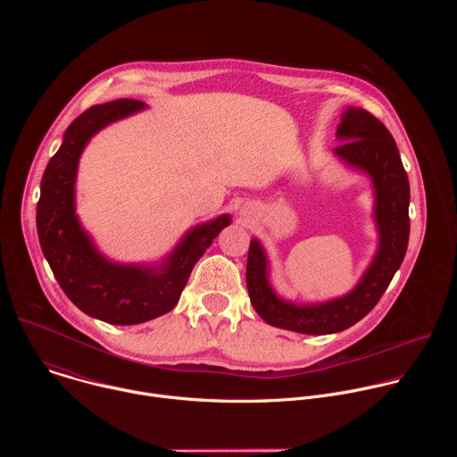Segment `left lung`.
Wrapping results in <instances>:
<instances>
[{"mask_svg":"<svg viewBox=\"0 0 457 457\" xmlns=\"http://www.w3.org/2000/svg\"><path fill=\"white\" fill-rule=\"evenodd\" d=\"M333 150L345 166L365 173L372 182V219L378 249L358 284L345 295L296 303L282 298L270 282V258L258 238H251L245 282L254 311L273 328L302 335H333L349 329L372 311L400 270L411 233V187L396 141L372 113L347 106L340 117Z\"/></svg>","mask_w":457,"mask_h":457,"instance_id":"left-lung-1","label":"left lung"}]
</instances>
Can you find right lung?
Masks as SVG:
<instances>
[{
	"mask_svg": "<svg viewBox=\"0 0 457 457\" xmlns=\"http://www.w3.org/2000/svg\"><path fill=\"white\" fill-rule=\"evenodd\" d=\"M146 108L141 101L117 99L83 112L46 164L36 212L43 254L64 295L85 314L112 325H136L171 311L193 266L231 224L228 213L197 224L155 264H120L97 249L76 213L81 154L103 128Z\"/></svg>",
	"mask_w": 457,
	"mask_h": 457,
	"instance_id": "obj_1",
	"label": "right lung"
}]
</instances>
